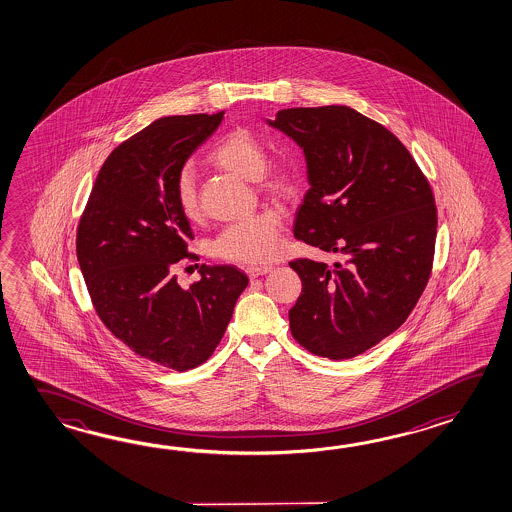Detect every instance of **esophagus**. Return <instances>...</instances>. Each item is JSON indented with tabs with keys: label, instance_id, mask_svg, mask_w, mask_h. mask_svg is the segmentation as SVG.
<instances>
[{
	"label": "esophagus",
	"instance_id": "34e87169",
	"mask_svg": "<svg viewBox=\"0 0 512 512\" xmlns=\"http://www.w3.org/2000/svg\"><path fill=\"white\" fill-rule=\"evenodd\" d=\"M272 270L273 266L264 264V266H248V268H246V273H248V277H251V279H257V277L266 275V273L272 272Z\"/></svg>",
	"mask_w": 512,
	"mask_h": 512
}]
</instances>
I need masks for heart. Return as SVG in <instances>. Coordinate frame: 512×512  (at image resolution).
Listing matches in <instances>:
<instances>
[{
	"label": "heart",
	"mask_w": 512,
	"mask_h": 512,
	"mask_svg": "<svg viewBox=\"0 0 512 512\" xmlns=\"http://www.w3.org/2000/svg\"><path fill=\"white\" fill-rule=\"evenodd\" d=\"M209 160L215 166L237 177L255 180L268 195L284 197L293 191V173L284 166L266 167L268 153L261 138L248 129H233L213 147ZM175 197L182 215L188 220L200 219L199 191L191 167L180 171L175 184ZM281 215L272 208L259 209L246 219L237 220L220 231L211 242V253L231 262L270 261L281 248Z\"/></svg>",
	"instance_id": "obj_1"
}]
</instances>
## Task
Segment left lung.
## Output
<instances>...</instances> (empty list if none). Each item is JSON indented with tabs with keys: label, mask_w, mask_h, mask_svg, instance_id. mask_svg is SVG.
<instances>
[{
	"label": "left lung",
	"mask_w": 512,
	"mask_h": 512,
	"mask_svg": "<svg viewBox=\"0 0 512 512\" xmlns=\"http://www.w3.org/2000/svg\"><path fill=\"white\" fill-rule=\"evenodd\" d=\"M270 126L304 151L310 189L293 235L343 262L295 259L303 292L290 317L308 352L350 359L396 332L432 272V188L394 133L346 105L282 109Z\"/></svg>",
	"instance_id": "8db88e82"
}]
</instances>
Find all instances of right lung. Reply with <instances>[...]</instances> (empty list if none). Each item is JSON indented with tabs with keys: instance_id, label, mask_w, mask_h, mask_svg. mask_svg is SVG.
Masks as SVG:
<instances>
[{
	"instance_id": "right-lung-1",
	"label": "right lung",
	"mask_w": 512,
	"mask_h": 512,
	"mask_svg": "<svg viewBox=\"0 0 512 512\" xmlns=\"http://www.w3.org/2000/svg\"><path fill=\"white\" fill-rule=\"evenodd\" d=\"M222 118H158L115 147L76 233L80 270L107 330L136 355L177 372L208 361L250 282L235 266L202 264L188 290L175 275L177 262L193 257L177 177Z\"/></svg>"
}]
</instances>
